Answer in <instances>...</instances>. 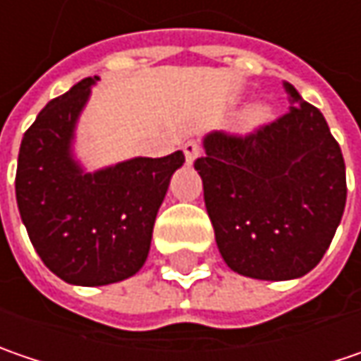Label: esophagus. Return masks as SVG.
<instances>
[{"mask_svg":"<svg viewBox=\"0 0 361 361\" xmlns=\"http://www.w3.org/2000/svg\"><path fill=\"white\" fill-rule=\"evenodd\" d=\"M183 155H185V163L192 165L194 161L198 159V155H200V145L196 140H188L183 145Z\"/></svg>","mask_w":361,"mask_h":361,"instance_id":"34e87169","label":"esophagus"}]
</instances>
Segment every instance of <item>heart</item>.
Listing matches in <instances>:
<instances>
[{
	"instance_id": "obj_1",
	"label": "heart",
	"mask_w": 361,
	"mask_h": 361,
	"mask_svg": "<svg viewBox=\"0 0 361 361\" xmlns=\"http://www.w3.org/2000/svg\"><path fill=\"white\" fill-rule=\"evenodd\" d=\"M271 116V108L265 102H255L251 104L243 112V124L253 128V126H262Z\"/></svg>"
}]
</instances>
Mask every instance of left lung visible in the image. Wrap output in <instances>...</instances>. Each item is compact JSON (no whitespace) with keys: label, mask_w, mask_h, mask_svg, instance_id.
I'll return each mask as SVG.
<instances>
[{"label":"left lung","mask_w":361,"mask_h":361,"mask_svg":"<svg viewBox=\"0 0 361 361\" xmlns=\"http://www.w3.org/2000/svg\"><path fill=\"white\" fill-rule=\"evenodd\" d=\"M286 116L245 138L208 133L194 163L224 264L296 280L323 259L345 210V163L321 110L284 81Z\"/></svg>","instance_id":"obj_1"}]
</instances>
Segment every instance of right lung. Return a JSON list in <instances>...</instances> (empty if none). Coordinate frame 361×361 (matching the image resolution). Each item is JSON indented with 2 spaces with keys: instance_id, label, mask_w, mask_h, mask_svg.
<instances>
[{
  "instance_id": "right-lung-1",
  "label": "right lung",
  "mask_w": 361,
  "mask_h": 361,
  "mask_svg": "<svg viewBox=\"0 0 361 361\" xmlns=\"http://www.w3.org/2000/svg\"><path fill=\"white\" fill-rule=\"evenodd\" d=\"M97 81H79L40 110L22 138L16 171L18 210L36 253L73 286L122 282L145 265L159 206L185 161L176 151L90 171L75 145Z\"/></svg>"
}]
</instances>
